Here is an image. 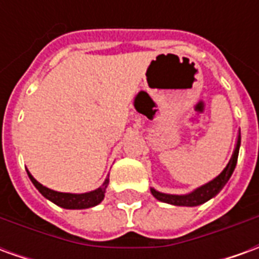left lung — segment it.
<instances>
[{"instance_id":"left-lung-1","label":"left lung","mask_w":259,"mask_h":259,"mask_svg":"<svg viewBox=\"0 0 259 259\" xmlns=\"http://www.w3.org/2000/svg\"><path fill=\"white\" fill-rule=\"evenodd\" d=\"M240 143H241V136L239 133L237 143H236V148H234L232 158H230V161L226 165V168L223 169L217 178H213L211 182H208L205 185L197 187V189H194L190 193H187V194H166V193H161V191L155 190L154 187L150 189L151 194L158 201H162V202H166V204H170V205L178 206H197L204 204L208 200H211L219 191L222 190L225 185L228 183V180L230 179L232 174H233L234 168H236V163H237V157H239Z\"/></svg>"}]
</instances>
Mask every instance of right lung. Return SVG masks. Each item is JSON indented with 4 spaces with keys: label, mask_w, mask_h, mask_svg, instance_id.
I'll list each match as a JSON object with an SVG mask.
<instances>
[{
    "label": "right lung",
    "mask_w": 259,
    "mask_h": 259,
    "mask_svg": "<svg viewBox=\"0 0 259 259\" xmlns=\"http://www.w3.org/2000/svg\"><path fill=\"white\" fill-rule=\"evenodd\" d=\"M27 175H29V178H30L31 183L34 185V187L47 200H50L54 204H57L61 208H65V209H85V208H91V206L98 205L104 200L108 183H109V179L107 178L105 182L102 183L101 187H98L96 190L89 191V193H81V194H73V193H59V191L51 190V189H48L46 186H42L41 183H38L31 176L29 170H27Z\"/></svg>",
    "instance_id": "right-lung-1"
}]
</instances>
